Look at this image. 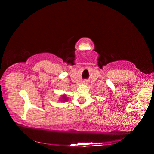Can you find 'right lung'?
Here are the masks:
<instances>
[{
  "mask_svg": "<svg viewBox=\"0 0 154 154\" xmlns=\"http://www.w3.org/2000/svg\"><path fill=\"white\" fill-rule=\"evenodd\" d=\"M64 99H65V100H66V98H64ZM65 101V100H64Z\"/></svg>",
  "mask_w": 154,
  "mask_h": 154,
  "instance_id": "obj_1",
  "label": "right lung"
}]
</instances>
